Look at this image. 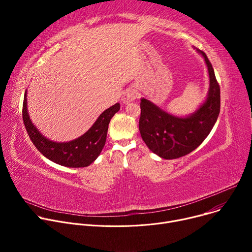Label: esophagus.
Wrapping results in <instances>:
<instances>
[{"instance_id": "obj_1", "label": "esophagus", "mask_w": 252, "mask_h": 252, "mask_svg": "<svg viewBox=\"0 0 252 252\" xmlns=\"http://www.w3.org/2000/svg\"><path fill=\"white\" fill-rule=\"evenodd\" d=\"M138 94L134 89H127L124 92L122 100L124 103H129L131 101H133L136 97H137Z\"/></svg>"}]
</instances>
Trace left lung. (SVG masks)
Segmentation results:
<instances>
[{
    "label": "left lung",
    "instance_id": "1",
    "mask_svg": "<svg viewBox=\"0 0 252 252\" xmlns=\"http://www.w3.org/2000/svg\"><path fill=\"white\" fill-rule=\"evenodd\" d=\"M204 59L209 78L205 99L189 116L169 114L148 98H140L138 128L147 147L164 159L182 158L194 151L211 131L220 111V89L206 55Z\"/></svg>",
    "mask_w": 252,
    "mask_h": 252
}]
</instances>
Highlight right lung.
<instances>
[{
  "label": "right lung",
  "instance_id": "1",
  "mask_svg": "<svg viewBox=\"0 0 252 252\" xmlns=\"http://www.w3.org/2000/svg\"><path fill=\"white\" fill-rule=\"evenodd\" d=\"M27 90L23 103V121L27 132L38 151L48 159L66 167H85L93 163L104 147L107 128L121 104L117 102L103 111L94 125L81 136L64 142L49 139L35 126L28 113Z\"/></svg>",
  "mask_w": 252,
  "mask_h": 252
}]
</instances>
